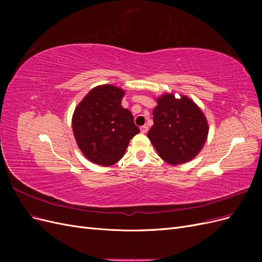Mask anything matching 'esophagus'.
<instances>
[{
    "instance_id": "1",
    "label": "esophagus",
    "mask_w": 262,
    "mask_h": 262,
    "mask_svg": "<svg viewBox=\"0 0 262 262\" xmlns=\"http://www.w3.org/2000/svg\"><path fill=\"white\" fill-rule=\"evenodd\" d=\"M140 130H141L142 133H146L148 131V126L147 125H142L141 128H140Z\"/></svg>"
}]
</instances>
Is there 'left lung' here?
<instances>
[{"mask_svg": "<svg viewBox=\"0 0 262 262\" xmlns=\"http://www.w3.org/2000/svg\"><path fill=\"white\" fill-rule=\"evenodd\" d=\"M154 124L147 133L162 160L170 165L185 164L200 153L209 134L201 108L186 95L176 98L165 93L156 98Z\"/></svg>", "mask_w": 262, "mask_h": 262, "instance_id": "1", "label": "left lung"}]
</instances>
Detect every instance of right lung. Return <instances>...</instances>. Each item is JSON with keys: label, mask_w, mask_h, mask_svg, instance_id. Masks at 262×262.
<instances>
[{"label": "right lung", "mask_w": 262, "mask_h": 262, "mask_svg": "<svg viewBox=\"0 0 262 262\" xmlns=\"http://www.w3.org/2000/svg\"><path fill=\"white\" fill-rule=\"evenodd\" d=\"M124 91L112 84L94 87L74 110L72 129L78 148L94 164L120 161L130 140L140 132L133 116L121 106Z\"/></svg>", "instance_id": "obj_1"}]
</instances>
